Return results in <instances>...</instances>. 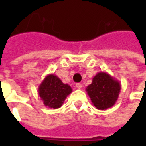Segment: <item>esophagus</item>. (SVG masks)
<instances>
[{
    "mask_svg": "<svg viewBox=\"0 0 146 146\" xmlns=\"http://www.w3.org/2000/svg\"><path fill=\"white\" fill-rule=\"evenodd\" d=\"M76 88L80 89L81 88H82V84H80V83H78V84H76Z\"/></svg>",
    "mask_w": 146,
    "mask_h": 146,
    "instance_id": "34e87169",
    "label": "esophagus"
}]
</instances>
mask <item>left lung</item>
<instances>
[{
    "mask_svg": "<svg viewBox=\"0 0 146 146\" xmlns=\"http://www.w3.org/2000/svg\"><path fill=\"white\" fill-rule=\"evenodd\" d=\"M121 90V84L106 72H99L95 75L86 92L92 104L99 110H106L115 105Z\"/></svg>",
    "mask_w": 146,
    "mask_h": 146,
    "instance_id": "8db88e82",
    "label": "left lung"
}]
</instances>
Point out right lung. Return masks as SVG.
Segmentation results:
<instances>
[{"label":"right lung","instance_id":"obj_1","mask_svg":"<svg viewBox=\"0 0 146 146\" xmlns=\"http://www.w3.org/2000/svg\"><path fill=\"white\" fill-rule=\"evenodd\" d=\"M73 90L56 75L48 74L38 87V94L43 103L51 109L60 108Z\"/></svg>","mask_w":146,"mask_h":146}]
</instances>
